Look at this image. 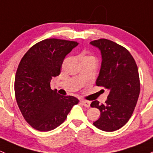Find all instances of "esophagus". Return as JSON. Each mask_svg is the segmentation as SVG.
Masks as SVG:
<instances>
[{
	"label": "esophagus",
	"instance_id": "obj_1",
	"mask_svg": "<svg viewBox=\"0 0 153 153\" xmlns=\"http://www.w3.org/2000/svg\"><path fill=\"white\" fill-rule=\"evenodd\" d=\"M80 102H81V103L85 107H86V108H90V105H91V102H88V101H86V100H82Z\"/></svg>",
	"mask_w": 153,
	"mask_h": 153
}]
</instances>
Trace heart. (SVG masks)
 I'll list each match as a JSON object with an SVG mask.
<instances>
[{"instance_id": "heart-1", "label": "heart", "mask_w": 153, "mask_h": 153, "mask_svg": "<svg viewBox=\"0 0 153 153\" xmlns=\"http://www.w3.org/2000/svg\"><path fill=\"white\" fill-rule=\"evenodd\" d=\"M81 57L82 58V59H95V57H94V56H90V55H88V56H85V55H82Z\"/></svg>"}]
</instances>
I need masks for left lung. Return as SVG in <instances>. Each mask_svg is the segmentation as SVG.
Returning <instances> with one entry per match:
<instances>
[{"mask_svg": "<svg viewBox=\"0 0 153 153\" xmlns=\"http://www.w3.org/2000/svg\"><path fill=\"white\" fill-rule=\"evenodd\" d=\"M91 44L100 48L102 57L96 84L110 91L105 104H91L101 112L94 125L103 131H115L128 122L135 110L140 94L138 67L128 50L116 42L103 38Z\"/></svg>", "mask_w": 153, "mask_h": 153, "instance_id": "obj_1", "label": "left lung"}]
</instances>
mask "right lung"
I'll use <instances>...</instances> for the list:
<instances>
[{
    "label": "right lung",
    "mask_w": 153,
    "mask_h": 153,
    "mask_svg": "<svg viewBox=\"0 0 153 153\" xmlns=\"http://www.w3.org/2000/svg\"><path fill=\"white\" fill-rule=\"evenodd\" d=\"M78 45L76 41L45 39L34 44L19 63L15 94L25 120L39 131H49L63 123L78 99L61 96L51 90L53 76L59 75L65 56Z\"/></svg>",
    "instance_id": "add662e5"
}]
</instances>
